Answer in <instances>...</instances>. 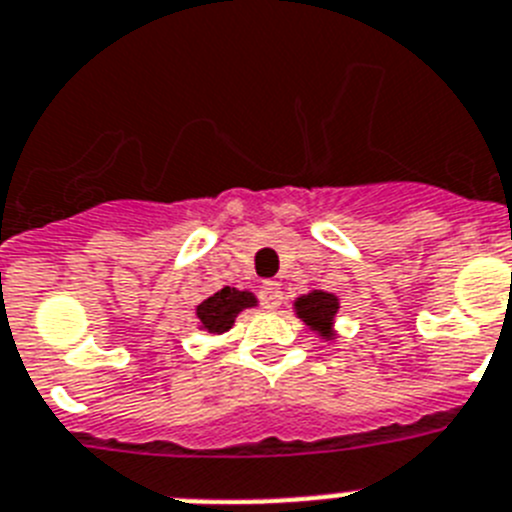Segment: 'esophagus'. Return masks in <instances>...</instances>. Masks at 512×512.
<instances>
[{"mask_svg": "<svg viewBox=\"0 0 512 512\" xmlns=\"http://www.w3.org/2000/svg\"><path fill=\"white\" fill-rule=\"evenodd\" d=\"M260 304H262V309H268V311L278 309V306L283 304L281 286H278V283H273V281L262 283V288H260Z\"/></svg>", "mask_w": 512, "mask_h": 512, "instance_id": "obj_1", "label": "esophagus"}]
</instances>
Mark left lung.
I'll return each mask as SVG.
<instances>
[{"instance_id":"1","label":"left lung","mask_w":512,"mask_h":512,"mask_svg":"<svg viewBox=\"0 0 512 512\" xmlns=\"http://www.w3.org/2000/svg\"><path fill=\"white\" fill-rule=\"evenodd\" d=\"M293 306H296V314L306 322V327H311L322 337H332V322H335V314L340 309L337 296L324 291H311L301 296Z\"/></svg>"}]
</instances>
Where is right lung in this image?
Segmentation results:
<instances>
[{
    "label": "right lung",
    "mask_w": 512,
    "mask_h": 512,
    "mask_svg": "<svg viewBox=\"0 0 512 512\" xmlns=\"http://www.w3.org/2000/svg\"><path fill=\"white\" fill-rule=\"evenodd\" d=\"M257 299L250 291H237V288H221L213 296H208L203 304H198V319H201L203 330L213 332V335H221V332L231 330V324L237 319V314L242 309H250L255 306Z\"/></svg>",
    "instance_id": "1"
}]
</instances>
